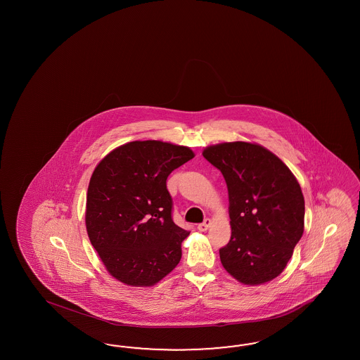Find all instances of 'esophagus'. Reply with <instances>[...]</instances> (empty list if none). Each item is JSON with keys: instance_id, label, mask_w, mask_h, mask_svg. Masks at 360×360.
<instances>
[{"instance_id": "esophagus-1", "label": "esophagus", "mask_w": 360, "mask_h": 360, "mask_svg": "<svg viewBox=\"0 0 360 360\" xmlns=\"http://www.w3.org/2000/svg\"><path fill=\"white\" fill-rule=\"evenodd\" d=\"M210 226H211V220H210V219H206V220H205L203 223L198 224V229L203 232V231H207L208 227H210Z\"/></svg>"}]
</instances>
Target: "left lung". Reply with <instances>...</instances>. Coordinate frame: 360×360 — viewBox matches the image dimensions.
Masks as SVG:
<instances>
[{
	"mask_svg": "<svg viewBox=\"0 0 360 360\" xmlns=\"http://www.w3.org/2000/svg\"><path fill=\"white\" fill-rule=\"evenodd\" d=\"M203 157L229 188L231 239L219 250L224 269L245 285L281 274L304 233L301 186L283 161L262 145L223 142Z\"/></svg>",
	"mask_w": 360,
	"mask_h": 360,
	"instance_id": "8db88e82",
	"label": "left lung"
}]
</instances>
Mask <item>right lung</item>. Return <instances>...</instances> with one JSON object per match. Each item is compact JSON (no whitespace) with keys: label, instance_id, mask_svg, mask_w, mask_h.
I'll return each mask as SVG.
<instances>
[{"label":"right lung","instance_id":"obj_1","mask_svg":"<svg viewBox=\"0 0 360 360\" xmlns=\"http://www.w3.org/2000/svg\"><path fill=\"white\" fill-rule=\"evenodd\" d=\"M194 158L170 142H128L107 154L88 185L86 227L91 244L116 280L152 286L174 269L188 231L172 218L166 179Z\"/></svg>","mask_w":360,"mask_h":360}]
</instances>
